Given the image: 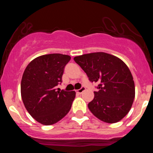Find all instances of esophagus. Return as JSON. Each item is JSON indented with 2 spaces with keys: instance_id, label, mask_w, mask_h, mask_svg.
<instances>
[{
  "instance_id": "esophagus-1",
  "label": "esophagus",
  "mask_w": 153,
  "mask_h": 153,
  "mask_svg": "<svg viewBox=\"0 0 153 153\" xmlns=\"http://www.w3.org/2000/svg\"><path fill=\"white\" fill-rule=\"evenodd\" d=\"M85 91V88L84 87H82L80 89H78V90H76V93L78 94H81L83 91Z\"/></svg>"
}]
</instances>
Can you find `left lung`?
<instances>
[{
  "instance_id": "obj_1",
  "label": "left lung",
  "mask_w": 153,
  "mask_h": 153,
  "mask_svg": "<svg viewBox=\"0 0 153 153\" xmlns=\"http://www.w3.org/2000/svg\"><path fill=\"white\" fill-rule=\"evenodd\" d=\"M91 82L99 83V91L88 103L89 110L103 122L113 124L130 111L135 96L133 77L121 59L106 52H94L74 57Z\"/></svg>"
}]
</instances>
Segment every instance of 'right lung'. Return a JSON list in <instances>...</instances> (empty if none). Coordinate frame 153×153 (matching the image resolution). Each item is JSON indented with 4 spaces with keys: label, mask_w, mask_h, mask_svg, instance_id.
Returning a JSON list of instances; mask_svg holds the SVG:
<instances>
[{
    "label": "right lung",
    "mask_w": 153,
    "mask_h": 153,
    "mask_svg": "<svg viewBox=\"0 0 153 153\" xmlns=\"http://www.w3.org/2000/svg\"><path fill=\"white\" fill-rule=\"evenodd\" d=\"M71 58L62 54L39 56L29 62L22 75L21 95L24 106L43 125L55 124L71 110L75 91L55 89L62 82L65 66Z\"/></svg>",
    "instance_id": "right-lung-1"
}]
</instances>
